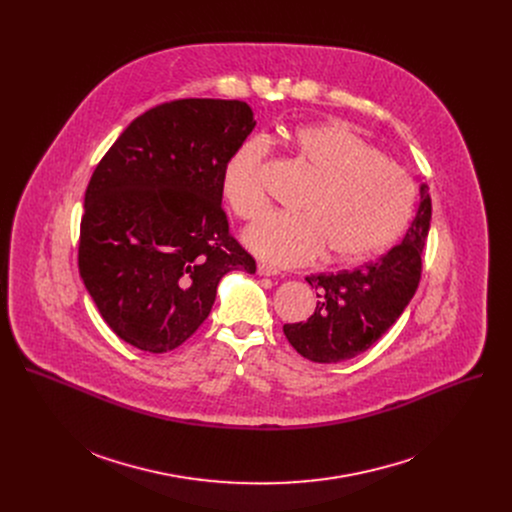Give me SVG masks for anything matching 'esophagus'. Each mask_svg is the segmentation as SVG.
Returning a JSON list of instances; mask_svg holds the SVG:
<instances>
[{"label":"esophagus","mask_w":512,"mask_h":512,"mask_svg":"<svg viewBox=\"0 0 512 512\" xmlns=\"http://www.w3.org/2000/svg\"><path fill=\"white\" fill-rule=\"evenodd\" d=\"M257 271H259V275H277V273H279L275 267L265 265V263H261V265L257 267Z\"/></svg>","instance_id":"esophagus-1"}]
</instances>
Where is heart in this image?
I'll list each match as a JSON object with an SVG mask.
<instances>
[{"label": "heart", "mask_w": 512, "mask_h": 512, "mask_svg": "<svg viewBox=\"0 0 512 512\" xmlns=\"http://www.w3.org/2000/svg\"><path fill=\"white\" fill-rule=\"evenodd\" d=\"M287 145L316 174L296 214L273 212L245 233L261 259L304 265L326 251V261L354 265L387 249L407 227L415 188L411 178L346 123L300 125ZM269 145L243 141L223 170V196L243 221L267 208L261 168Z\"/></svg>", "instance_id": "heart-1"}]
</instances>
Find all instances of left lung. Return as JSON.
<instances>
[{"instance_id": "8db88e82", "label": "left lung", "mask_w": 512, "mask_h": 512, "mask_svg": "<svg viewBox=\"0 0 512 512\" xmlns=\"http://www.w3.org/2000/svg\"><path fill=\"white\" fill-rule=\"evenodd\" d=\"M419 192L413 223L389 253L356 269L306 277L318 289L316 310L306 322L283 326L285 338L304 358L322 364L354 358L399 320L421 279L431 221L429 188L421 184Z\"/></svg>"}]
</instances>
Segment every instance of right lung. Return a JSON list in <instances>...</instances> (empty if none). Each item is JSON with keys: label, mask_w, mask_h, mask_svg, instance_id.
<instances>
[{"label": "right lung", "mask_w": 512, "mask_h": 512, "mask_svg": "<svg viewBox=\"0 0 512 512\" xmlns=\"http://www.w3.org/2000/svg\"><path fill=\"white\" fill-rule=\"evenodd\" d=\"M253 127L245 101L176 99L133 119L97 164L79 271L127 344L178 348L208 318L223 275L255 273L221 204L223 170Z\"/></svg>", "instance_id": "obj_1"}]
</instances>
